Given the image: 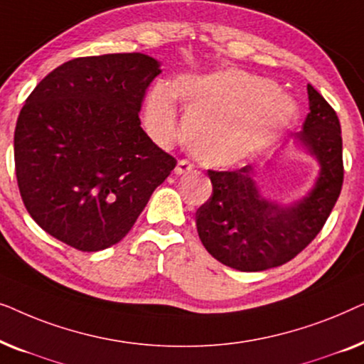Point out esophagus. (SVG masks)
<instances>
[{
	"instance_id": "obj_1",
	"label": "esophagus",
	"mask_w": 364,
	"mask_h": 364,
	"mask_svg": "<svg viewBox=\"0 0 364 364\" xmlns=\"http://www.w3.org/2000/svg\"><path fill=\"white\" fill-rule=\"evenodd\" d=\"M193 171V164L188 162L187 159H182V161H178L177 167H176V173L177 176H183V173H188Z\"/></svg>"
}]
</instances>
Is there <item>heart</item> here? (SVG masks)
Masks as SVG:
<instances>
[{
    "label": "heart",
    "mask_w": 364,
    "mask_h": 364,
    "mask_svg": "<svg viewBox=\"0 0 364 364\" xmlns=\"http://www.w3.org/2000/svg\"><path fill=\"white\" fill-rule=\"evenodd\" d=\"M173 99L187 111L186 137L198 161L230 167L270 142L291 121L293 102L267 79L238 69L181 76L171 89L157 84L146 102V126L167 144L181 129Z\"/></svg>",
    "instance_id": "heart-1"
}]
</instances>
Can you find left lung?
I'll return each instance as SVG.
<instances>
[{
    "label": "left lung",
    "instance_id": "left-lung-1",
    "mask_svg": "<svg viewBox=\"0 0 364 364\" xmlns=\"http://www.w3.org/2000/svg\"><path fill=\"white\" fill-rule=\"evenodd\" d=\"M310 112L296 139L320 164L315 187L295 205L283 207L260 193L253 173L208 171L212 196L196 213L207 252L240 272H262L295 258L313 242L340 197L343 186L341 126L335 109L308 84Z\"/></svg>",
    "mask_w": 364,
    "mask_h": 364
}]
</instances>
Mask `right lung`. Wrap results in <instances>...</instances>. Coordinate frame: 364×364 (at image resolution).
Segmentation results:
<instances>
[{
    "instance_id": "1",
    "label": "right lung",
    "mask_w": 364,
    "mask_h": 364,
    "mask_svg": "<svg viewBox=\"0 0 364 364\" xmlns=\"http://www.w3.org/2000/svg\"><path fill=\"white\" fill-rule=\"evenodd\" d=\"M156 59L76 58L29 94L14 129V167L33 220L66 245L99 252L127 235L177 161L142 131Z\"/></svg>"
}]
</instances>
